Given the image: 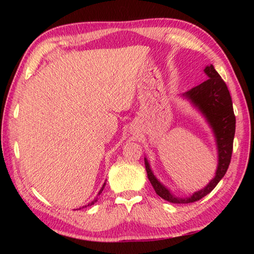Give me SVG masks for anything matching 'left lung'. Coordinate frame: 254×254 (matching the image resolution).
Returning <instances> with one entry per match:
<instances>
[{"label":"left lung","mask_w":254,"mask_h":254,"mask_svg":"<svg viewBox=\"0 0 254 254\" xmlns=\"http://www.w3.org/2000/svg\"><path fill=\"white\" fill-rule=\"evenodd\" d=\"M204 72L207 75L208 79L186 93H183L180 96L187 100L203 115L209 127L212 128L217 149V168L214 178L210 179L204 188L195 191L189 197H179L174 195L170 189L160 183V180L154 176L148 159L144 157L145 170L154 191L169 203L188 204L201 199L209 194L224 177L231 162L235 134V117L232 98L226 84L215 70L213 65L206 66Z\"/></svg>","instance_id":"1"}]
</instances>
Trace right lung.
Instances as JSON below:
<instances>
[{"label": "right lung", "instance_id": "1", "mask_svg": "<svg viewBox=\"0 0 254 254\" xmlns=\"http://www.w3.org/2000/svg\"><path fill=\"white\" fill-rule=\"evenodd\" d=\"M105 185H106V183H104V184H103V186H102V188L100 189V191H98V194H97V196L95 197V198H94L92 201H91V203H88L87 205H85V206H83V208L84 207H87V206H92V205H94V204H95L96 203V201H97V199H98V196H100L101 194H102V191H103V189H104V187H105Z\"/></svg>", "mask_w": 254, "mask_h": 254}]
</instances>
